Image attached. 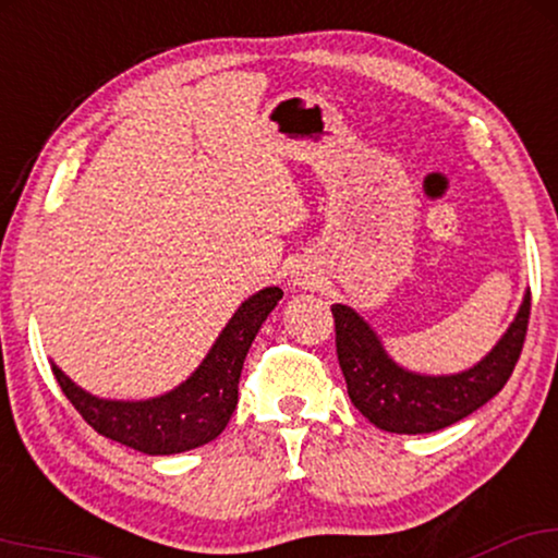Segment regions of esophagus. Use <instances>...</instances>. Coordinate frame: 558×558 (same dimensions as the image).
Segmentation results:
<instances>
[{
    "mask_svg": "<svg viewBox=\"0 0 558 558\" xmlns=\"http://www.w3.org/2000/svg\"><path fill=\"white\" fill-rule=\"evenodd\" d=\"M296 284H310L307 274H300V277H296Z\"/></svg>",
    "mask_w": 558,
    "mask_h": 558,
    "instance_id": "34e87169",
    "label": "esophagus"
}]
</instances>
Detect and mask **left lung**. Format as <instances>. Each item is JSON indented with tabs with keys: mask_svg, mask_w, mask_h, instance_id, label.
I'll return each instance as SVG.
<instances>
[{
	"mask_svg": "<svg viewBox=\"0 0 558 558\" xmlns=\"http://www.w3.org/2000/svg\"><path fill=\"white\" fill-rule=\"evenodd\" d=\"M338 364L356 410L387 433H433L464 421L508 385L523 351L531 292L523 296L515 320L480 364L448 376L415 374L387 356L379 336L356 310L332 305Z\"/></svg>",
	"mask_w": 558,
	"mask_h": 558,
	"instance_id": "8db88e82",
	"label": "left lung"
}]
</instances>
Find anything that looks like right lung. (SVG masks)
<instances>
[{"instance_id":"1","label":"right lung","mask_w":558,"mask_h":558,"mask_svg":"<svg viewBox=\"0 0 558 558\" xmlns=\"http://www.w3.org/2000/svg\"><path fill=\"white\" fill-rule=\"evenodd\" d=\"M279 287H266L235 310L197 372L177 389L150 400H99L74 385L53 364L56 381L99 436L148 456L182 453L209 444L226 430L238 404V379L253 338L281 300Z\"/></svg>"}]
</instances>
